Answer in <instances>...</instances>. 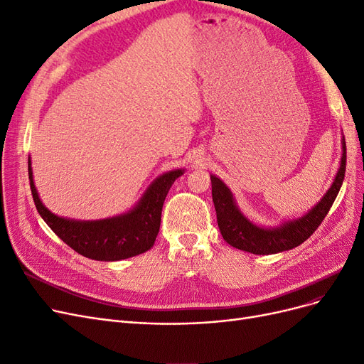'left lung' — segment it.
Returning <instances> with one entry per match:
<instances>
[{"label":"left lung","mask_w":364,"mask_h":364,"mask_svg":"<svg viewBox=\"0 0 364 364\" xmlns=\"http://www.w3.org/2000/svg\"><path fill=\"white\" fill-rule=\"evenodd\" d=\"M346 170V142L341 136V158L336 178L323 194L318 203H316L306 214L285 220L278 226H261L249 220L237 205L235 197L229 186L211 174L213 183V202L217 213V223L220 232L228 245L235 249L250 252L253 255H272L284 250H290L302 245L305 240L323 222L329 208L333 206L340 186L345 179Z\"/></svg>","instance_id":"left-lung-1"}]
</instances>
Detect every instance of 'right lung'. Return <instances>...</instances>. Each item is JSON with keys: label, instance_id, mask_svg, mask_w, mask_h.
I'll return each instance as SVG.
<instances>
[{"label": "right lung", "instance_id": "obj_1", "mask_svg": "<svg viewBox=\"0 0 364 364\" xmlns=\"http://www.w3.org/2000/svg\"><path fill=\"white\" fill-rule=\"evenodd\" d=\"M183 171V168H178L158 176L138 203L124 214L100 220H74L56 215L42 203L33 181L31 161L28 159L33 200L43 222L77 253L97 261L126 259L153 247L159 232L165 197Z\"/></svg>", "mask_w": 364, "mask_h": 364}]
</instances>
